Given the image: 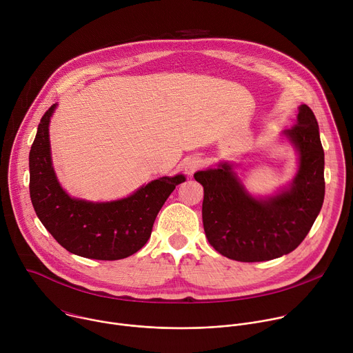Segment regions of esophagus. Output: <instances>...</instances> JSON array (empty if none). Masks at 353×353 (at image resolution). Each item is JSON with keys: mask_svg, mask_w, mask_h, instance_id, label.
Here are the masks:
<instances>
[{"mask_svg": "<svg viewBox=\"0 0 353 353\" xmlns=\"http://www.w3.org/2000/svg\"><path fill=\"white\" fill-rule=\"evenodd\" d=\"M201 166H203V161H201V158L198 157H191L185 161L184 163V172L187 176H192Z\"/></svg>", "mask_w": 353, "mask_h": 353, "instance_id": "34e87169", "label": "esophagus"}]
</instances>
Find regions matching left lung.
Instances as JSON below:
<instances>
[{
	"instance_id": "obj_1",
	"label": "left lung",
	"mask_w": 353,
	"mask_h": 353,
	"mask_svg": "<svg viewBox=\"0 0 353 353\" xmlns=\"http://www.w3.org/2000/svg\"><path fill=\"white\" fill-rule=\"evenodd\" d=\"M283 135L297 149L299 170L292 184L275 195L251 196L229 163L194 174L204 187L205 236L230 260L257 263L289 254L320 214L325 192L324 150L316 116L307 105L299 108L297 124Z\"/></svg>"
}]
</instances>
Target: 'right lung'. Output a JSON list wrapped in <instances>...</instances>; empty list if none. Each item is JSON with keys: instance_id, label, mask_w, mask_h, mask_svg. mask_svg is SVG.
Returning a JSON list of instances; mask_svg holds the SVG:
<instances>
[{"instance_id": "add662e5", "label": "right lung", "mask_w": 353, "mask_h": 353, "mask_svg": "<svg viewBox=\"0 0 353 353\" xmlns=\"http://www.w3.org/2000/svg\"><path fill=\"white\" fill-rule=\"evenodd\" d=\"M56 106L43 114L29 154V191L36 215L72 254L103 261L130 257L145 245L165 201L185 177H161L110 203L71 198L60 185L50 155L48 124Z\"/></svg>"}]
</instances>
